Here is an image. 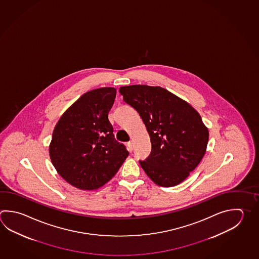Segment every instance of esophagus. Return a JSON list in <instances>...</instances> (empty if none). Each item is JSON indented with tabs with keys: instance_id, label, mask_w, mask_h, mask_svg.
<instances>
[{
	"instance_id": "esophagus-1",
	"label": "esophagus",
	"mask_w": 259,
	"mask_h": 259,
	"mask_svg": "<svg viewBox=\"0 0 259 259\" xmlns=\"http://www.w3.org/2000/svg\"><path fill=\"white\" fill-rule=\"evenodd\" d=\"M127 147H128V149H129V151H133V143L132 141L128 142L127 143Z\"/></svg>"
}]
</instances>
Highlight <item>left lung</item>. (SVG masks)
Here are the masks:
<instances>
[{
	"mask_svg": "<svg viewBox=\"0 0 259 259\" xmlns=\"http://www.w3.org/2000/svg\"><path fill=\"white\" fill-rule=\"evenodd\" d=\"M119 93L139 113L149 134L151 153L139 161L147 176L161 187L185 181L201 161L209 140L199 112L159 86H123Z\"/></svg>",
	"mask_w": 259,
	"mask_h": 259,
	"instance_id": "1",
	"label": "left lung"
}]
</instances>
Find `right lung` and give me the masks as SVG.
Instances as JSON below:
<instances>
[{"label": "right lung", "instance_id": "1", "mask_svg": "<svg viewBox=\"0 0 259 259\" xmlns=\"http://www.w3.org/2000/svg\"><path fill=\"white\" fill-rule=\"evenodd\" d=\"M116 89L84 93L55 126L49 156L56 170L70 185L93 191L114 176L129 155L115 140L108 119Z\"/></svg>", "mask_w": 259, "mask_h": 259}]
</instances>
